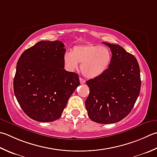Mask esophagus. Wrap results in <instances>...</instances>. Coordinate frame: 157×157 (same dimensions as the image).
<instances>
[{
    "instance_id": "esophagus-1",
    "label": "esophagus",
    "mask_w": 157,
    "mask_h": 157,
    "mask_svg": "<svg viewBox=\"0 0 157 157\" xmlns=\"http://www.w3.org/2000/svg\"><path fill=\"white\" fill-rule=\"evenodd\" d=\"M79 82H80V84H84V83L86 82V81L84 80V79H83L81 78H79Z\"/></svg>"
}]
</instances>
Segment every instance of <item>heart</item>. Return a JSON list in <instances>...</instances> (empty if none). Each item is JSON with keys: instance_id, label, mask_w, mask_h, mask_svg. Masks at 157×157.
Instances as JSON below:
<instances>
[{"instance_id": "obj_1", "label": "heart", "mask_w": 157, "mask_h": 157, "mask_svg": "<svg viewBox=\"0 0 157 157\" xmlns=\"http://www.w3.org/2000/svg\"><path fill=\"white\" fill-rule=\"evenodd\" d=\"M112 53L105 46L93 44L78 45L72 52H66L63 55V63L69 71L80 69L86 78H96L103 75L111 64Z\"/></svg>"}]
</instances>
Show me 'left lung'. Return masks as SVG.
<instances>
[{
	"mask_svg": "<svg viewBox=\"0 0 157 157\" xmlns=\"http://www.w3.org/2000/svg\"><path fill=\"white\" fill-rule=\"evenodd\" d=\"M103 43L111 50L112 60L103 75L86 82L90 93L85 105L92 121L112 124L133 109L140 93V70L136 58L121 45Z\"/></svg>",
	"mask_w": 157,
	"mask_h": 157,
	"instance_id": "1",
	"label": "left lung"
}]
</instances>
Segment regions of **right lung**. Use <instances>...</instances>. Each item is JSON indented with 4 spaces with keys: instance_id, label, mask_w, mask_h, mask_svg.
I'll return each instance as SVG.
<instances>
[{
    "instance_id": "add662e5",
    "label": "right lung",
    "mask_w": 157,
    "mask_h": 157,
    "mask_svg": "<svg viewBox=\"0 0 157 157\" xmlns=\"http://www.w3.org/2000/svg\"><path fill=\"white\" fill-rule=\"evenodd\" d=\"M65 52L62 41H41L18 59L13 79L15 96L24 113L36 121L59 118L79 85L78 75L64 69Z\"/></svg>"
}]
</instances>
